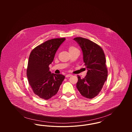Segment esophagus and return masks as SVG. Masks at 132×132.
Masks as SVG:
<instances>
[{"mask_svg":"<svg viewBox=\"0 0 132 132\" xmlns=\"http://www.w3.org/2000/svg\"><path fill=\"white\" fill-rule=\"evenodd\" d=\"M72 76V75H71V74H68V75H66V78H68V77H71Z\"/></svg>","mask_w":132,"mask_h":132,"instance_id":"obj_1","label":"esophagus"}]
</instances>
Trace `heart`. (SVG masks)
<instances>
[{
  "label": "heart",
  "instance_id": "1",
  "mask_svg": "<svg viewBox=\"0 0 132 132\" xmlns=\"http://www.w3.org/2000/svg\"><path fill=\"white\" fill-rule=\"evenodd\" d=\"M74 49H77L75 47H74V46H71L69 47V50H74Z\"/></svg>",
  "mask_w": 132,
  "mask_h": 132
}]
</instances>
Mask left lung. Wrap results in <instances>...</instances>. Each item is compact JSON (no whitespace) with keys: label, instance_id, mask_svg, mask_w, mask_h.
<instances>
[{"label":"left lung","instance_id":"1","mask_svg":"<svg viewBox=\"0 0 132 132\" xmlns=\"http://www.w3.org/2000/svg\"><path fill=\"white\" fill-rule=\"evenodd\" d=\"M74 40L82 49L84 62L88 70L84 78L78 76L76 87L83 96L93 98L100 93L107 78L105 54L100 46L88 39L77 37Z\"/></svg>","mask_w":132,"mask_h":132}]
</instances>
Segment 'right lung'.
I'll list each match as a JSON object with an SVG mask.
<instances>
[{
	"instance_id": "right-lung-1",
	"label": "right lung",
	"mask_w": 132,
	"mask_h": 132,
	"mask_svg": "<svg viewBox=\"0 0 132 132\" xmlns=\"http://www.w3.org/2000/svg\"><path fill=\"white\" fill-rule=\"evenodd\" d=\"M65 39L48 40L36 47L30 53L27 69L28 82L35 94L42 99L48 100L56 94L65 78L63 75L51 73L49 65Z\"/></svg>"
}]
</instances>
